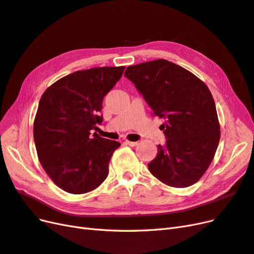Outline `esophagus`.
Returning <instances> with one entry per match:
<instances>
[{"label":"esophagus","mask_w":254,"mask_h":254,"mask_svg":"<svg viewBox=\"0 0 254 254\" xmlns=\"http://www.w3.org/2000/svg\"><path fill=\"white\" fill-rule=\"evenodd\" d=\"M125 143H126L127 145H129V146H131V147H134V146L137 145V142H132V141H128V140H126Z\"/></svg>","instance_id":"1"}]
</instances>
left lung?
I'll return each mask as SVG.
<instances>
[{
    "mask_svg": "<svg viewBox=\"0 0 254 254\" xmlns=\"http://www.w3.org/2000/svg\"><path fill=\"white\" fill-rule=\"evenodd\" d=\"M131 80L152 109L163 119L166 137L158 145L149 172L167 186H193L209 168L220 139L216 106L206 84L186 68L158 59L130 65Z\"/></svg>",
    "mask_w": 254,
    "mask_h": 254,
    "instance_id": "obj_1",
    "label": "left lung"
}]
</instances>
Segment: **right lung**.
Returning <instances> with one entry per match:
<instances>
[{"instance_id": "right-lung-1", "label": "right lung", "mask_w": 254, "mask_h": 254, "mask_svg": "<svg viewBox=\"0 0 254 254\" xmlns=\"http://www.w3.org/2000/svg\"><path fill=\"white\" fill-rule=\"evenodd\" d=\"M125 66H103L74 72L42 94L34 121V140L43 170L58 188L84 194L108 176L109 161L121 144L91 135L103 99L122 77Z\"/></svg>"}]
</instances>
